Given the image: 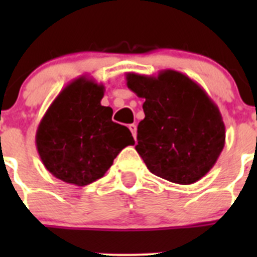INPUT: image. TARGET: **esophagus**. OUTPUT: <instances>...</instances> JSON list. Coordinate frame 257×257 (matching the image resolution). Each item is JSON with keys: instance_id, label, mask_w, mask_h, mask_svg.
I'll list each match as a JSON object with an SVG mask.
<instances>
[{"instance_id": "34e87169", "label": "esophagus", "mask_w": 257, "mask_h": 257, "mask_svg": "<svg viewBox=\"0 0 257 257\" xmlns=\"http://www.w3.org/2000/svg\"><path fill=\"white\" fill-rule=\"evenodd\" d=\"M128 128H130V131H131V134H133L134 138H136V124H134V123L128 124Z\"/></svg>"}]
</instances>
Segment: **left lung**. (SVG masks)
I'll list each match as a JSON object with an SVG mask.
<instances>
[{"label":"left lung","mask_w":257,"mask_h":257,"mask_svg":"<svg viewBox=\"0 0 257 257\" xmlns=\"http://www.w3.org/2000/svg\"><path fill=\"white\" fill-rule=\"evenodd\" d=\"M126 81L131 91L145 99L135 149L149 171L181 185L203 178L225 144L221 113L207 92L172 69L157 76L131 72Z\"/></svg>","instance_id":"left-lung-1"}]
</instances>
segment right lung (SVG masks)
<instances>
[{"label":"right lung","instance_id":"right-lung-1","mask_svg":"<svg viewBox=\"0 0 257 257\" xmlns=\"http://www.w3.org/2000/svg\"><path fill=\"white\" fill-rule=\"evenodd\" d=\"M104 85L82 76L68 83L46 110L36 133V147L47 171L59 180L85 187L103 178L115 157L134 145L126 126L112 121L101 105Z\"/></svg>","mask_w":257,"mask_h":257}]
</instances>
